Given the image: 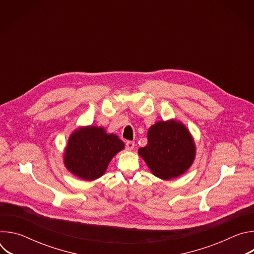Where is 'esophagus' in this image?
Returning <instances> with one entry per match:
<instances>
[{
  "label": "esophagus",
  "instance_id": "obj_1",
  "mask_svg": "<svg viewBox=\"0 0 254 254\" xmlns=\"http://www.w3.org/2000/svg\"><path fill=\"white\" fill-rule=\"evenodd\" d=\"M126 148L127 149V150H132L133 148H134V141H132V140H127V142H126Z\"/></svg>",
  "mask_w": 254,
  "mask_h": 254
}]
</instances>
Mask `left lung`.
Segmentation results:
<instances>
[{"label":"left lung","mask_w":254,"mask_h":254,"mask_svg":"<svg viewBox=\"0 0 254 254\" xmlns=\"http://www.w3.org/2000/svg\"><path fill=\"white\" fill-rule=\"evenodd\" d=\"M154 175L172 179L185 173L195 157L194 141L187 128L177 122H159L148 131V143L139 148Z\"/></svg>","instance_id":"left-lung-1"}]
</instances>
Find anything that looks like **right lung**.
<instances>
[{"label":"right lung","mask_w":254,"mask_h":254,"mask_svg":"<svg viewBox=\"0 0 254 254\" xmlns=\"http://www.w3.org/2000/svg\"><path fill=\"white\" fill-rule=\"evenodd\" d=\"M124 147L117 135L106 134L102 127H84L71 134L65 166L81 179L94 180L103 175L108 163Z\"/></svg>","instance_id":"right-lung-1"}]
</instances>
